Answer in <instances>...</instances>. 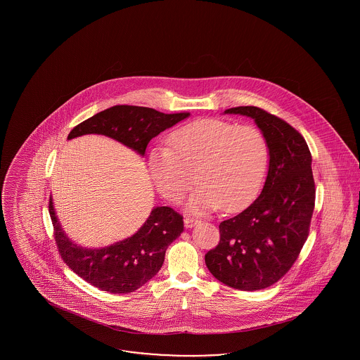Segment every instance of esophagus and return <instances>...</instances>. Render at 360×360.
Wrapping results in <instances>:
<instances>
[{"label":"esophagus","mask_w":360,"mask_h":360,"mask_svg":"<svg viewBox=\"0 0 360 360\" xmlns=\"http://www.w3.org/2000/svg\"><path fill=\"white\" fill-rule=\"evenodd\" d=\"M184 223H185V226L186 228H193L194 225H197L198 224V220H195V219H191V217H185V220H184Z\"/></svg>","instance_id":"1"}]
</instances>
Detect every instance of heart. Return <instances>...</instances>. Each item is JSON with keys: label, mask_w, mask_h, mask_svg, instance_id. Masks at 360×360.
I'll return each mask as SVG.
<instances>
[{"label": "heart", "mask_w": 360, "mask_h": 360, "mask_svg": "<svg viewBox=\"0 0 360 360\" xmlns=\"http://www.w3.org/2000/svg\"><path fill=\"white\" fill-rule=\"evenodd\" d=\"M171 147L159 146L148 155V170L158 191L179 201L194 184L186 210L205 214L220 209L235 212L248 205L264 182L269 143L254 125L204 119L172 132Z\"/></svg>", "instance_id": "b5f03b06"}]
</instances>
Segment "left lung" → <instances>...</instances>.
<instances>
[{"instance_id": "1", "label": "left lung", "mask_w": 360, "mask_h": 360, "mask_svg": "<svg viewBox=\"0 0 360 360\" xmlns=\"http://www.w3.org/2000/svg\"><path fill=\"white\" fill-rule=\"evenodd\" d=\"M224 115L255 121L269 143V172L257 200L219 225L220 243L206 254V267L229 288L260 290L290 270L308 239L316 198L311 155L298 131L260 108Z\"/></svg>"}]
</instances>
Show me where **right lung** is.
<instances>
[{
  "instance_id": "add662e5",
  "label": "right lung",
  "mask_w": 360,
  "mask_h": 360,
  "mask_svg": "<svg viewBox=\"0 0 360 360\" xmlns=\"http://www.w3.org/2000/svg\"><path fill=\"white\" fill-rule=\"evenodd\" d=\"M188 116L190 113L166 115L153 108L116 105L78 124L68 139L103 135L144 156L151 139ZM50 216L56 245L66 264L90 285L113 294L132 292L153 279L165 262L166 250L184 232L181 214L169 206H156L135 235L101 248H86L66 235L52 198Z\"/></svg>"
}]
</instances>
